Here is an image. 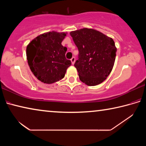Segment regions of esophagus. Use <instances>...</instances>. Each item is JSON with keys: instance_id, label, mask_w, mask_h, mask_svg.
Listing matches in <instances>:
<instances>
[{"instance_id": "obj_1", "label": "esophagus", "mask_w": 146, "mask_h": 146, "mask_svg": "<svg viewBox=\"0 0 146 146\" xmlns=\"http://www.w3.org/2000/svg\"><path fill=\"white\" fill-rule=\"evenodd\" d=\"M71 63H72V64L73 65V64H75V57H72V58H71Z\"/></svg>"}]
</instances>
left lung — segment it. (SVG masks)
I'll list each match as a JSON object with an SVG mask.
<instances>
[{
    "label": "left lung",
    "instance_id": "obj_1",
    "mask_svg": "<svg viewBox=\"0 0 146 146\" xmlns=\"http://www.w3.org/2000/svg\"><path fill=\"white\" fill-rule=\"evenodd\" d=\"M78 48L75 67L80 80L89 86L100 84L111 72L117 48L112 38L94 29L82 28L70 32Z\"/></svg>",
    "mask_w": 146,
    "mask_h": 146
}]
</instances>
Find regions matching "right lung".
<instances>
[{
    "mask_svg": "<svg viewBox=\"0 0 146 146\" xmlns=\"http://www.w3.org/2000/svg\"><path fill=\"white\" fill-rule=\"evenodd\" d=\"M67 33L49 31L33 39L26 48L29 68L38 80L45 84L55 83L62 79L71 64L66 59L67 48L62 42Z\"/></svg>",
    "mask_w": 146,
    "mask_h": 146,
    "instance_id": "obj_1",
    "label": "right lung"
}]
</instances>
